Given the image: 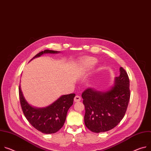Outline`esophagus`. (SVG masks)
<instances>
[{"instance_id":"1","label":"esophagus","mask_w":151,"mask_h":151,"mask_svg":"<svg viewBox=\"0 0 151 151\" xmlns=\"http://www.w3.org/2000/svg\"><path fill=\"white\" fill-rule=\"evenodd\" d=\"M81 101V97L78 95H76V96L74 98V102H79Z\"/></svg>"}]
</instances>
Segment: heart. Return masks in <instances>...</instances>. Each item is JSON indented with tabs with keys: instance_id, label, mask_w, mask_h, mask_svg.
<instances>
[{
	"instance_id": "obj_1",
	"label": "heart",
	"mask_w": 151,
	"mask_h": 151,
	"mask_svg": "<svg viewBox=\"0 0 151 151\" xmlns=\"http://www.w3.org/2000/svg\"><path fill=\"white\" fill-rule=\"evenodd\" d=\"M97 60L93 57H87L82 60L80 61L81 67L84 69H87L93 67L96 63Z\"/></svg>"
}]
</instances>
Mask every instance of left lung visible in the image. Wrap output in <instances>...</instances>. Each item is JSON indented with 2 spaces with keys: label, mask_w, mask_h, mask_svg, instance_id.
<instances>
[{
  "label": "left lung",
  "mask_w": 151,
  "mask_h": 151,
  "mask_svg": "<svg viewBox=\"0 0 151 151\" xmlns=\"http://www.w3.org/2000/svg\"><path fill=\"white\" fill-rule=\"evenodd\" d=\"M86 114L84 122L93 132L111 130L124 117L130 99L129 79L124 68H120V75L115 84L105 92L87 88L82 94Z\"/></svg>",
  "instance_id": "obj_1"
}]
</instances>
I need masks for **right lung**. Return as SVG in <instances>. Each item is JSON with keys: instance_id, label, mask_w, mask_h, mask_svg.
<instances>
[{"instance_id": "add662e5", "label": "right lung", "mask_w": 151, "mask_h": 151, "mask_svg": "<svg viewBox=\"0 0 151 151\" xmlns=\"http://www.w3.org/2000/svg\"><path fill=\"white\" fill-rule=\"evenodd\" d=\"M60 52L45 50L37 53L31 60L43 53H57ZM19 98L22 111L31 125L44 134H53L58 131L64 125L68 109L73 105L75 94L63 95L50 105L43 108L31 106L25 100L19 86Z\"/></svg>"}]
</instances>
